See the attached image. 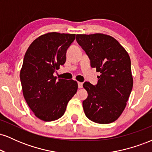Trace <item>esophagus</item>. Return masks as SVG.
Here are the masks:
<instances>
[{
  "label": "esophagus",
  "instance_id": "1",
  "mask_svg": "<svg viewBox=\"0 0 152 152\" xmlns=\"http://www.w3.org/2000/svg\"><path fill=\"white\" fill-rule=\"evenodd\" d=\"M78 86L79 88H82V87H83V83H81V82H78Z\"/></svg>",
  "mask_w": 152,
  "mask_h": 152
}]
</instances>
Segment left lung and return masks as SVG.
<instances>
[{
  "instance_id": "8db88e82",
  "label": "left lung",
  "mask_w": 152,
  "mask_h": 152,
  "mask_svg": "<svg viewBox=\"0 0 152 152\" xmlns=\"http://www.w3.org/2000/svg\"><path fill=\"white\" fill-rule=\"evenodd\" d=\"M76 41L89 58L91 66L101 74L96 85L87 81L83 84L88 92L83 102L85 114L96 123H112L124 110L133 87L129 56L108 35L77 34Z\"/></svg>"
}]
</instances>
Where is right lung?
Returning a JSON list of instances; mask_svg holds the SVG:
<instances>
[{
	"mask_svg": "<svg viewBox=\"0 0 152 152\" xmlns=\"http://www.w3.org/2000/svg\"><path fill=\"white\" fill-rule=\"evenodd\" d=\"M76 35L48 33L35 39L26 50L20 73L23 94L35 116L45 121L58 119L76 93L77 82L53 76L65 64L66 50Z\"/></svg>",
	"mask_w": 152,
	"mask_h": 152,
	"instance_id": "add662e5",
	"label": "right lung"
}]
</instances>
